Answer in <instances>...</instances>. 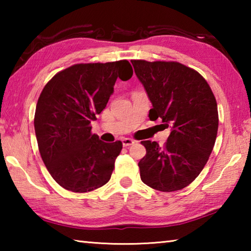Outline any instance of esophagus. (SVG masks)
Returning <instances> with one entry per match:
<instances>
[{"instance_id": "esophagus-1", "label": "esophagus", "mask_w": 251, "mask_h": 251, "mask_svg": "<svg viewBox=\"0 0 251 251\" xmlns=\"http://www.w3.org/2000/svg\"><path fill=\"white\" fill-rule=\"evenodd\" d=\"M122 143H123V146L127 147V146L133 145V144H134L135 142H134L131 138H124V139H123V141H122Z\"/></svg>"}]
</instances>
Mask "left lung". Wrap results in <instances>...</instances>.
Returning a JSON list of instances; mask_svg holds the SVG:
<instances>
[{
	"label": "left lung",
	"mask_w": 251,
	"mask_h": 251,
	"mask_svg": "<svg viewBox=\"0 0 251 251\" xmlns=\"http://www.w3.org/2000/svg\"><path fill=\"white\" fill-rule=\"evenodd\" d=\"M152 105L150 118L171 127L164 147L143 141L141 179L159 192L180 190L196 179L214 148L218 130L217 101L202 76L177 62L131 61Z\"/></svg>",
	"instance_id": "left-lung-1"
}]
</instances>
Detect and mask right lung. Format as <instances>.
Here are the masks:
<instances>
[{
    "mask_svg": "<svg viewBox=\"0 0 251 251\" xmlns=\"http://www.w3.org/2000/svg\"><path fill=\"white\" fill-rule=\"evenodd\" d=\"M128 61L76 64L59 72L39 97L34 128L42 159L63 188L87 193L110 179L121 141L104 143L92 134V121L101 113L117 78L128 80Z\"/></svg>",
    "mask_w": 251,
    "mask_h": 251,
    "instance_id": "1",
    "label": "right lung"
}]
</instances>
